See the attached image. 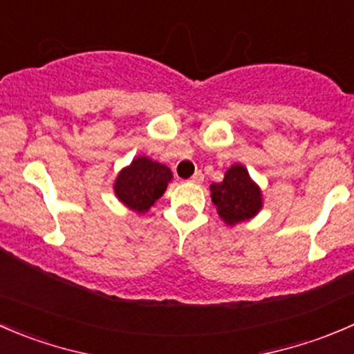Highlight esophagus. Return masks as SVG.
Listing matches in <instances>:
<instances>
[{
  "instance_id": "1",
  "label": "esophagus",
  "mask_w": 354,
  "mask_h": 354,
  "mask_svg": "<svg viewBox=\"0 0 354 354\" xmlns=\"http://www.w3.org/2000/svg\"><path fill=\"white\" fill-rule=\"evenodd\" d=\"M191 182L192 184H203V182H205V176H203V172H196L194 176L191 177Z\"/></svg>"
}]
</instances>
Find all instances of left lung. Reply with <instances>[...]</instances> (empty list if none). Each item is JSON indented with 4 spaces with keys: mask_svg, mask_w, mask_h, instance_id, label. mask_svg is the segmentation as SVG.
<instances>
[{
    "mask_svg": "<svg viewBox=\"0 0 354 354\" xmlns=\"http://www.w3.org/2000/svg\"><path fill=\"white\" fill-rule=\"evenodd\" d=\"M212 201L216 206V213L227 225L234 227L241 222H248L263 208V194L248 169L241 163L229 167L222 182L209 185Z\"/></svg>",
    "mask_w": 354,
    "mask_h": 354,
    "instance_id": "1",
    "label": "left lung"
}]
</instances>
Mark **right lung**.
<instances>
[{"mask_svg":"<svg viewBox=\"0 0 354 354\" xmlns=\"http://www.w3.org/2000/svg\"><path fill=\"white\" fill-rule=\"evenodd\" d=\"M174 174L169 167L141 155L118 172L113 182V192L122 205L141 215L149 212L162 198Z\"/></svg>","mask_w":354,"mask_h":354,"instance_id":"right-lung-1","label":"right lung"}]
</instances>
